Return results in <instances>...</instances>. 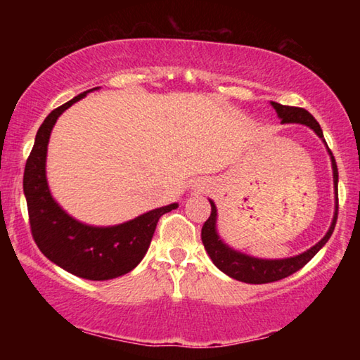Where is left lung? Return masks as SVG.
Segmentation results:
<instances>
[{
	"instance_id": "obj_1",
	"label": "left lung",
	"mask_w": 360,
	"mask_h": 360,
	"mask_svg": "<svg viewBox=\"0 0 360 360\" xmlns=\"http://www.w3.org/2000/svg\"><path fill=\"white\" fill-rule=\"evenodd\" d=\"M271 106L275 108L278 117L281 119V124H303L311 129L316 135H318L322 141L326 143L324 135H322L321 125L318 124L311 114L303 108H294V106H284L279 103L271 101ZM327 144V143H326ZM328 154H330L332 160V169H333V187H335V214L333 221L330 224V229L326 233L324 238L319 243H316L313 248H309L308 251H304L294 257L289 259H257L252 255L243 254L231 249L229 245L221 240V236L217 233L216 221H217V210L212 200L211 203V216L208 221L203 224L202 229V241L205 245L206 252L212 260L219 270L224 271L225 275L236 279V281L248 283V284H266L273 281H279V279L290 276L292 273L300 270L311 260L319 249L326 245L333 233L335 224H337L338 217V168L337 162H335L332 150L327 148Z\"/></svg>"
}]
</instances>
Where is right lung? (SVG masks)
I'll return each instance as SVG.
<instances>
[{
    "mask_svg": "<svg viewBox=\"0 0 360 360\" xmlns=\"http://www.w3.org/2000/svg\"><path fill=\"white\" fill-rule=\"evenodd\" d=\"M96 89L98 87L79 94L53 109L42 122L23 173V193L27 198L32 235L39 251L71 275L90 281H106L131 271L143 260L158 219L178 208V203L148 211L119 225L94 227L76 221L53 200L46 178L51 131L60 114Z\"/></svg>",
    "mask_w": 360,
    "mask_h": 360,
    "instance_id": "1",
    "label": "right lung"
}]
</instances>
